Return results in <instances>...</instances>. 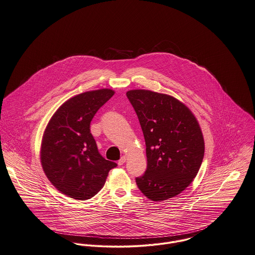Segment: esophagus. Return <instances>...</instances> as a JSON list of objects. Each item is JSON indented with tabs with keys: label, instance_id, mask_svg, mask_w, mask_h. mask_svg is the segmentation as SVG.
Returning a JSON list of instances; mask_svg holds the SVG:
<instances>
[{
	"label": "esophagus",
	"instance_id": "34e87169",
	"mask_svg": "<svg viewBox=\"0 0 255 255\" xmlns=\"http://www.w3.org/2000/svg\"><path fill=\"white\" fill-rule=\"evenodd\" d=\"M126 161H127V158H126L125 156H123V157L118 161V164H119V165H123V164L126 162Z\"/></svg>",
	"mask_w": 255,
	"mask_h": 255
}]
</instances>
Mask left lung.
Segmentation results:
<instances>
[{
    "instance_id": "left-lung-1",
    "label": "left lung",
    "mask_w": 255,
    "mask_h": 255,
    "mask_svg": "<svg viewBox=\"0 0 255 255\" xmlns=\"http://www.w3.org/2000/svg\"><path fill=\"white\" fill-rule=\"evenodd\" d=\"M146 144L147 168L135 178L140 191L160 202L179 195L196 177L205 154L200 126L172 96L151 91L127 93Z\"/></svg>"
}]
</instances>
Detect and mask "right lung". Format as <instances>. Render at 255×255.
I'll return each instance as SVG.
<instances>
[{"label": "right lung", "mask_w": 255, "mask_h": 255, "mask_svg": "<svg viewBox=\"0 0 255 255\" xmlns=\"http://www.w3.org/2000/svg\"><path fill=\"white\" fill-rule=\"evenodd\" d=\"M114 95L111 90L78 94L51 117L42 141L41 162L49 181L76 200L93 198L116 162L104 159L91 133L96 112Z\"/></svg>", "instance_id": "right-lung-1"}]
</instances>
